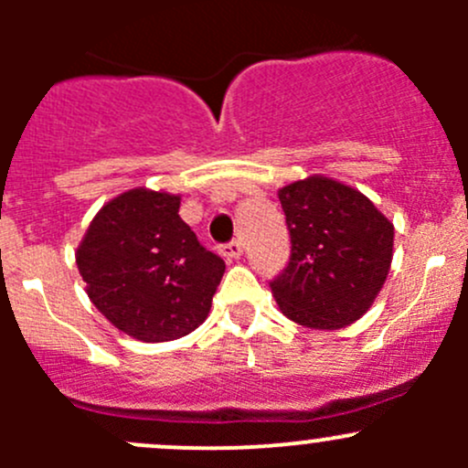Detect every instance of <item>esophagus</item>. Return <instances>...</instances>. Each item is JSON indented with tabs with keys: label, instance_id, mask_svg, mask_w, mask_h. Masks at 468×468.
<instances>
[{
	"label": "esophagus",
	"instance_id": "obj_1",
	"mask_svg": "<svg viewBox=\"0 0 468 468\" xmlns=\"http://www.w3.org/2000/svg\"><path fill=\"white\" fill-rule=\"evenodd\" d=\"M219 253L224 258H229V261H239V258H242V253H244V249H242V244H239L238 239H235V242L221 244Z\"/></svg>",
	"mask_w": 468,
	"mask_h": 468
}]
</instances>
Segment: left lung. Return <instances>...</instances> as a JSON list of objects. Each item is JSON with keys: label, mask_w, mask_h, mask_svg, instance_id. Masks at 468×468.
<instances>
[{"label": "left lung", "mask_w": 468, "mask_h": 468, "mask_svg": "<svg viewBox=\"0 0 468 468\" xmlns=\"http://www.w3.org/2000/svg\"><path fill=\"white\" fill-rule=\"evenodd\" d=\"M292 256L271 294L292 322L346 328L374 305L394 258V224L369 197L313 174L278 190Z\"/></svg>", "instance_id": "8db88e82"}]
</instances>
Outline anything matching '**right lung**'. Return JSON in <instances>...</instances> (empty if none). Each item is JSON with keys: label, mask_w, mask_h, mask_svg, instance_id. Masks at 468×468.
I'll return each instance as SVG.
<instances>
[{"label": "right lung", "mask_w": 468, "mask_h": 468, "mask_svg": "<svg viewBox=\"0 0 468 468\" xmlns=\"http://www.w3.org/2000/svg\"><path fill=\"white\" fill-rule=\"evenodd\" d=\"M181 195L133 187L90 221L77 267L94 308L140 342H172L199 328L226 264L178 215Z\"/></svg>", "instance_id": "right-lung-1"}]
</instances>
